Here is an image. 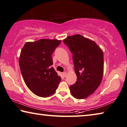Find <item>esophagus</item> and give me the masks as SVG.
<instances>
[{"label": "esophagus", "mask_w": 127, "mask_h": 127, "mask_svg": "<svg viewBox=\"0 0 127 127\" xmlns=\"http://www.w3.org/2000/svg\"><path fill=\"white\" fill-rule=\"evenodd\" d=\"M63 75L64 77H65L66 75H67V72H64L63 73Z\"/></svg>", "instance_id": "esophagus-1"}]
</instances>
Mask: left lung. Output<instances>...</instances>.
<instances>
[{"mask_svg": "<svg viewBox=\"0 0 127 127\" xmlns=\"http://www.w3.org/2000/svg\"><path fill=\"white\" fill-rule=\"evenodd\" d=\"M63 42L73 54L77 80L69 87L73 97L87 98L95 91L101 83L104 72L103 52L95 41L82 35L67 37Z\"/></svg>", "mask_w": 127, "mask_h": 127, "instance_id": "left-lung-1", "label": "left lung"}]
</instances>
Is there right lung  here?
I'll return each instance as SVG.
<instances>
[{
	"label": "right lung",
	"instance_id": "right-lung-1",
	"mask_svg": "<svg viewBox=\"0 0 127 127\" xmlns=\"http://www.w3.org/2000/svg\"><path fill=\"white\" fill-rule=\"evenodd\" d=\"M61 43L56 39L27 42L19 57V67L27 87L36 95L47 97L54 94L61 77L51 67L52 54Z\"/></svg>",
	"mask_w": 127,
	"mask_h": 127
}]
</instances>
